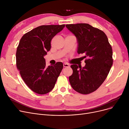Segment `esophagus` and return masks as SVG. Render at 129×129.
I'll return each mask as SVG.
<instances>
[{
    "instance_id": "1",
    "label": "esophagus",
    "mask_w": 129,
    "mask_h": 129,
    "mask_svg": "<svg viewBox=\"0 0 129 129\" xmlns=\"http://www.w3.org/2000/svg\"><path fill=\"white\" fill-rule=\"evenodd\" d=\"M63 67H70V65L68 64H66V63H64L63 64Z\"/></svg>"
}]
</instances>
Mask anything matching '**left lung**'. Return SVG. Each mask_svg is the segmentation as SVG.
I'll use <instances>...</instances> for the list:
<instances>
[{
    "instance_id": "8db88e82",
    "label": "left lung",
    "mask_w": 129,
    "mask_h": 129,
    "mask_svg": "<svg viewBox=\"0 0 129 129\" xmlns=\"http://www.w3.org/2000/svg\"><path fill=\"white\" fill-rule=\"evenodd\" d=\"M75 36L78 43V54H85L84 67L73 64V74L69 77L73 88L82 94H89L102 84L113 63L112 50L106 34L87 23L66 24Z\"/></svg>"
}]
</instances>
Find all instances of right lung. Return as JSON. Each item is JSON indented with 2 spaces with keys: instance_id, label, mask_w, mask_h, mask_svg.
I'll return each instance as SVG.
<instances>
[{
  "instance_id": "add662e5",
  "label": "right lung",
  "mask_w": 129,
  "mask_h": 129,
  "mask_svg": "<svg viewBox=\"0 0 129 129\" xmlns=\"http://www.w3.org/2000/svg\"><path fill=\"white\" fill-rule=\"evenodd\" d=\"M65 24L41 25L23 36L16 52V65L24 83L35 92L51 91L63 68L62 62L46 67L44 56L51 49L53 37Z\"/></svg>"
}]
</instances>
